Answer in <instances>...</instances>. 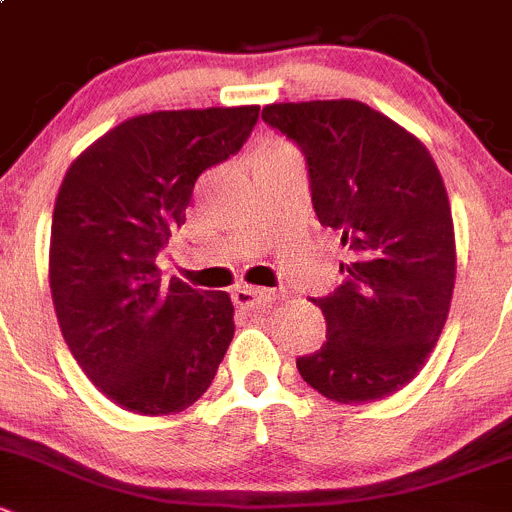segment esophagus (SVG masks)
<instances>
[{"label": "esophagus", "mask_w": 512, "mask_h": 512, "mask_svg": "<svg viewBox=\"0 0 512 512\" xmlns=\"http://www.w3.org/2000/svg\"><path fill=\"white\" fill-rule=\"evenodd\" d=\"M276 299V292H271V289H259V287H236L233 289V304L236 307H256V304H266V302H274Z\"/></svg>", "instance_id": "esophagus-1"}]
</instances>
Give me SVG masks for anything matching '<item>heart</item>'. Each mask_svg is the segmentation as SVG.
Returning <instances> with one entry per match:
<instances>
[{
	"mask_svg": "<svg viewBox=\"0 0 512 512\" xmlns=\"http://www.w3.org/2000/svg\"><path fill=\"white\" fill-rule=\"evenodd\" d=\"M284 149H289V147H284V144H271V147L264 149V154H269V152H284Z\"/></svg>",
	"mask_w": 512,
	"mask_h": 512,
	"instance_id": "b5f03b06",
	"label": "heart"
}]
</instances>
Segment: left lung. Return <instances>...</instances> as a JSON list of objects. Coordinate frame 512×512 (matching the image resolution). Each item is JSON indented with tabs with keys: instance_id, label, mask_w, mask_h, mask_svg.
<instances>
[{
	"instance_id": "left-lung-1",
	"label": "left lung",
	"mask_w": 512,
	"mask_h": 512,
	"mask_svg": "<svg viewBox=\"0 0 512 512\" xmlns=\"http://www.w3.org/2000/svg\"><path fill=\"white\" fill-rule=\"evenodd\" d=\"M307 159L314 213L340 233L345 281L312 299L327 342L299 375L337 403L378 401L424 368L454 292V225L429 149L360 101L271 103L261 111Z\"/></svg>"
}]
</instances>
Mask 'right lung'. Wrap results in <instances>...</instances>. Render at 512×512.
Wrapping results in <instances>:
<instances>
[{
  "instance_id": "add662e5",
  "label": "right lung",
  "mask_w": 512,
  "mask_h": 512,
  "mask_svg": "<svg viewBox=\"0 0 512 512\" xmlns=\"http://www.w3.org/2000/svg\"><path fill=\"white\" fill-rule=\"evenodd\" d=\"M256 121L259 106L152 111L106 131L65 172L50 233L55 314L83 373L121 409L177 414L218 373L236 332L231 297L164 284L154 261L198 177Z\"/></svg>"
}]
</instances>
